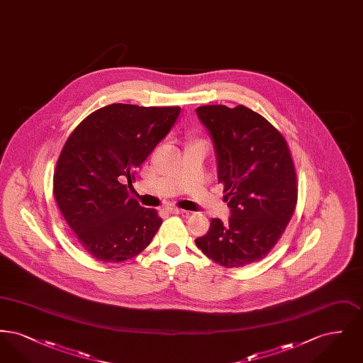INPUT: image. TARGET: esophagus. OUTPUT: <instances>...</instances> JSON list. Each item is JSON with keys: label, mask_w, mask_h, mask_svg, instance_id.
<instances>
[{"label": "esophagus", "mask_w": 363, "mask_h": 363, "mask_svg": "<svg viewBox=\"0 0 363 363\" xmlns=\"http://www.w3.org/2000/svg\"><path fill=\"white\" fill-rule=\"evenodd\" d=\"M169 213H172V215H178V213H185L186 211H184V209H181V208H175V207H170L167 208L166 209Z\"/></svg>", "instance_id": "34e87169"}]
</instances>
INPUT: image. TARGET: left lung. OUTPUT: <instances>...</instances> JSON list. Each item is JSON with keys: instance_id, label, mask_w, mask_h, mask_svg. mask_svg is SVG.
Here are the masks:
<instances>
[{"instance_id": "left-lung-1", "label": "left lung", "mask_w": 363, "mask_h": 363, "mask_svg": "<svg viewBox=\"0 0 363 363\" xmlns=\"http://www.w3.org/2000/svg\"><path fill=\"white\" fill-rule=\"evenodd\" d=\"M213 140L218 178L231 211L228 222L212 219L197 247L225 268L264 259L283 235L298 199L296 172L286 138L246 106L196 108Z\"/></svg>"}]
</instances>
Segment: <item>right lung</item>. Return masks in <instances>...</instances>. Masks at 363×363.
Segmentation results:
<instances>
[{
  "label": "right lung",
  "instance_id": "add662e5",
  "mask_svg": "<svg viewBox=\"0 0 363 363\" xmlns=\"http://www.w3.org/2000/svg\"><path fill=\"white\" fill-rule=\"evenodd\" d=\"M181 107L113 104L80 122L65 141L52 193L79 245L94 259L120 262L140 255L162 218L129 196L136 169L177 120Z\"/></svg>",
  "mask_w": 363,
  "mask_h": 363
}]
</instances>
